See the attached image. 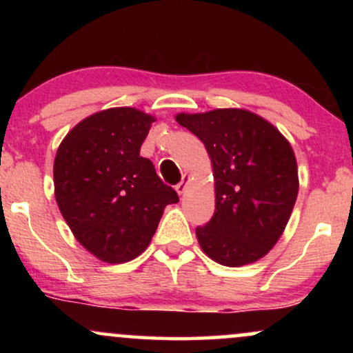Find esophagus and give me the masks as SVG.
I'll list each match as a JSON object with an SVG mask.
<instances>
[{
	"mask_svg": "<svg viewBox=\"0 0 353 353\" xmlns=\"http://www.w3.org/2000/svg\"><path fill=\"white\" fill-rule=\"evenodd\" d=\"M188 184H189V176H188V174H184V176H182V181L176 185V190L179 194H184L185 189H188Z\"/></svg>",
	"mask_w": 353,
	"mask_h": 353,
	"instance_id": "1",
	"label": "esophagus"
}]
</instances>
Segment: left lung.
Here are the masks:
<instances>
[{
  "mask_svg": "<svg viewBox=\"0 0 353 353\" xmlns=\"http://www.w3.org/2000/svg\"><path fill=\"white\" fill-rule=\"evenodd\" d=\"M176 119L199 137L212 161L216 210L196 228L202 250L228 267L259 261L279 241L297 199L292 148L272 124L244 109Z\"/></svg>",
  "mask_w": 353,
  "mask_h": 353,
  "instance_id": "1",
  "label": "left lung"
}]
</instances>
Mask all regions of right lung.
Returning a JSON list of instances; mask_svg holds the SVG:
<instances>
[{
    "label": "right lung",
    "instance_id": "right-lung-1",
    "mask_svg": "<svg viewBox=\"0 0 353 353\" xmlns=\"http://www.w3.org/2000/svg\"><path fill=\"white\" fill-rule=\"evenodd\" d=\"M154 117L134 108L96 112L72 128L54 159V194L70 229L91 254L123 264L149 245L168 204L179 202L139 156Z\"/></svg>",
    "mask_w": 353,
    "mask_h": 353
}]
</instances>
